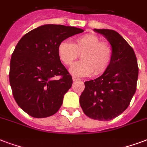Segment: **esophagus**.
<instances>
[{
    "label": "esophagus",
    "instance_id": "34e87169",
    "mask_svg": "<svg viewBox=\"0 0 147 147\" xmlns=\"http://www.w3.org/2000/svg\"><path fill=\"white\" fill-rule=\"evenodd\" d=\"M72 79H73V80H74V81H78V80H80V78H76V77H73Z\"/></svg>",
    "mask_w": 147,
    "mask_h": 147
}]
</instances>
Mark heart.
Returning <instances> with one entry per match:
<instances>
[{
	"label": "heart",
	"mask_w": 147,
	"mask_h": 147,
	"mask_svg": "<svg viewBox=\"0 0 147 147\" xmlns=\"http://www.w3.org/2000/svg\"><path fill=\"white\" fill-rule=\"evenodd\" d=\"M57 53L65 66H70L81 54L82 61L74 63L69 69L73 75L78 77H87L92 73L94 76L102 74L109 67L113 57L111 46L94 34L78 37L72 43L63 41L58 46Z\"/></svg>",
	"instance_id": "b5f03b06"
}]
</instances>
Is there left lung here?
Instances as JSON below:
<instances>
[{"mask_svg": "<svg viewBox=\"0 0 147 147\" xmlns=\"http://www.w3.org/2000/svg\"><path fill=\"white\" fill-rule=\"evenodd\" d=\"M94 31L109 40L113 57L103 74L84 82L80 104L84 114L90 119L109 121L122 114L129 105L136 90L139 67L133 49L117 32Z\"/></svg>", "mask_w": 147, "mask_h": 147, "instance_id": "obj_1", "label": "left lung"}]
</instances>
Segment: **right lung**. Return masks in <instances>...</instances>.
<instances>
[{
	"label": "right lung",
	"mask_w": 147,
	"mask_h": 147,
	"mask_svg": "<svg viewBox=\"0 0 147 147\" xmlns=\"http://www.w3.org/2000/svg\"><path fill=\"white\" fill-rule=\"evenodd\" d=\"M78 28L45 25L25 34L18 42L10 63L9 80L18 106L34 118L57 113L72 86V77L61 63L57 49ZM57 76L59 79H55Z\"/></svg>",
	"instance_id": "right-lung-1"
}]
</instances>
